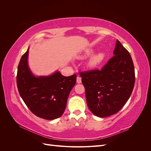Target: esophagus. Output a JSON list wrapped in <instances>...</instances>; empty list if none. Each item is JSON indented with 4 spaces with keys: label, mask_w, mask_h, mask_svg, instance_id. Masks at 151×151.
Wrapping results in <instances>:
<instances>
[{
    "label": "esophagus",
    "mask_w": 151,
    "mask_h": 151,
    "mask_svg": "<svg viewBox=\"0 0 151 151\" xmlns=\"http://www.w3.org/2000/svg\"><path fill=\"white\" fill-rule=\"evenodd\" d=\"M82 83V81H81V78L80 77H77V84H81Z\"/></svg>",
    "instance_id": "esophagus-1"
}]
</instances>
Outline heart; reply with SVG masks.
<instances>
[{
    "instance_id": "obj_1",
    "label": "heart",
    "mask_w": 151,
    "mask_h": 151,
    "mask_svg": "<svg viewBox=\"0 0 151 151\" xmlns=\"http://www.w3.org/2000/svg\"><path fill=\"white\" fill-rule=\"evenodd\" d=\"M94 53V50L92 49H88L84 52V54L81 56V58H85L88 57ZM105 55L103 52H99L94 55L90 58L89 60L87 62V65L89 68H94L99 65L104 59Z\"/></svg>"
}]
</instances>
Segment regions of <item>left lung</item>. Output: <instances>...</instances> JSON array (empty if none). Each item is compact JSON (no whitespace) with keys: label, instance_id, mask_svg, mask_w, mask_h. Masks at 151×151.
<instances>
[{"label":"left lung","instance_id":"8db88e82","mask_svg":"<svg viewBox=\"0 0 151 151\" xmlns=\"http://www.w3.org/2000/svg\"><path fill=\"white\" fill-rule=\"evenodd\" d=\"M113 55L101 70L80 72L88 108L98 117H107L119 111L134 87L133 61L118 40Z\"/></svg>","mask_w":151,"mask_h":151}]
</instances>
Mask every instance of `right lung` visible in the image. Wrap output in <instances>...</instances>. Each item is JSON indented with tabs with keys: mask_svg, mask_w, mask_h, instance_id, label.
Returning <instances> with one entry per match:
<instances>
[{
	"mask_svg": "<svg viewBox=\"0 0 151 151\" xmlns=\"http://www.w3.org/2000/svg\"><path fill=\"white\" fill-rule=\"evenodd\" d=\"M29 48L22 56L17 73V86L21 97L31 111L45 120L60 117L68 96L76 83L77 76L65 77L59 71L47 76H36L28 65Z\"/></svg>",
	"mask_w": 151,
	"mask_h": 151,
	"instance_id": "add662e5",
	"label": "right lung"
}]
</instances>
